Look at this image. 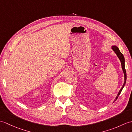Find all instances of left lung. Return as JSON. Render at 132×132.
<instances>
[{
	"mask_svg": "<svg viewBox=\"0 0 132 132\" xmlns=\"http://www.w3.org/2000/svg\"><path fill=\"white\" fill-rule=\"evenodd\" d=\"M112 49L113 51H114V52L116 53V54L117 55V57H118V58H119L120 62H121L122 69L123 72H124V84H123V85L122 86L121 88L120 89V90L119 91L118 94H117L115 100H114V102H115V101L117 100V98H118V97H119V96L120 95V93H121L122 90L123 88H124V87L125 85L126 80H127V72H126V70H125V58H124V55H123V54H122V53L120 52L119 49L118 48V47H117L116 46L113 45V46H112Z\"/></svg>",
	"mask_w": 132,
	"mask_h": 132,
	"instance_id": "left-lung-1",
	"label": "left lung"
}]
</instances>
